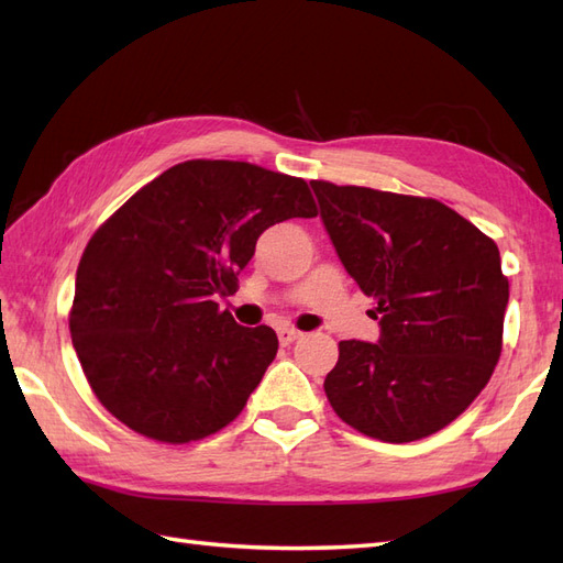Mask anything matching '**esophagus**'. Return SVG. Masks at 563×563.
<instances>
[{
    "label": "esophagus",
    "mask_w": 563,
    "mask_h": 563,
    "mask_svg": "<svg viewBox=\"0 0 563 563\" xmlns=\"http://www.w3.org/2000/svg\"><path fill=\"white\" fill-rule=\"evenodd\" d=\"M300 336H302V333L297 331V329H292V327H280V329H278V341H280L283 345H290V343H295Z\"/></svg>",
    "instance_id": "34e87169"
}]
</instances>
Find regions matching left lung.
I'll return each mask as SVG.
<instances>
[{"instance_id": "8db88e82", "label": "left lung", "mask_w": 563, "mask_h": 563, "mask_svg": "<svg viewBox=\"0 0 563 563\" xmlns=\"http://www.w3.org/2000/svg\"><path fill=\"white\" fill-rule=\"evenodd\" d=\"M309 186L343 268L379 314L377 343H339L324 379L333 411L385 442L438 433L498 363L508 307L498 246L433 198Z\"/></svg>"}]
</instances>
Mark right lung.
Listing matches in <instances>:
<instances>
[{
	"label": "right lung",
	"instance_id": "obj_1",
	"mask_svg": "<svg viewBox=\"0 0 563 563\" xmlns=\"http://www.w3.org/2000/svg\"><path fill=\"white\" fill-rule=\"evenodd\" d=\"M302 178L194 159L140 188L84 249L69 333L99 401L135 433L190 442L242 413L278 353L271 327H239L218 297L268 227L314 218Z\"/></svg>",
	"mask_w": 563,
	"mask_h": 563
}]
</instances>
